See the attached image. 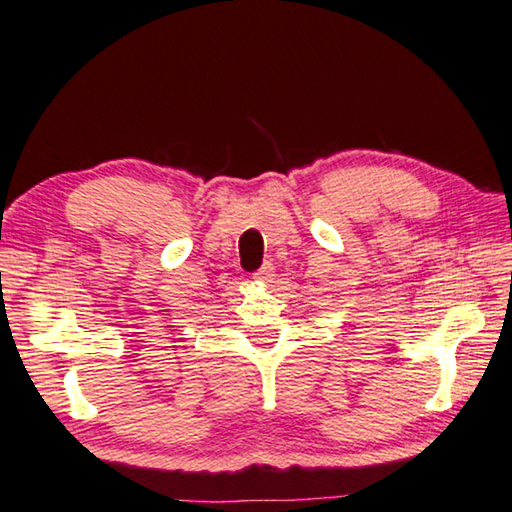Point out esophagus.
Segmentation results:
<instances>
[{"mask_svg": "<svg viewBox=\"0 0 512 512\" xmlns=\"http://www.w3.org/2000/svg\"><path fill=\"white\" fill-rule=\"evenodd\" d=\"M257 282H271L273 277H275V268H273V264H264L262 268H259V271L253 275Z\"/></svg>", "mask_w": 512, "mask_h": 512, "instance_id": "1", "label": "esophagus"}]
</instances>
